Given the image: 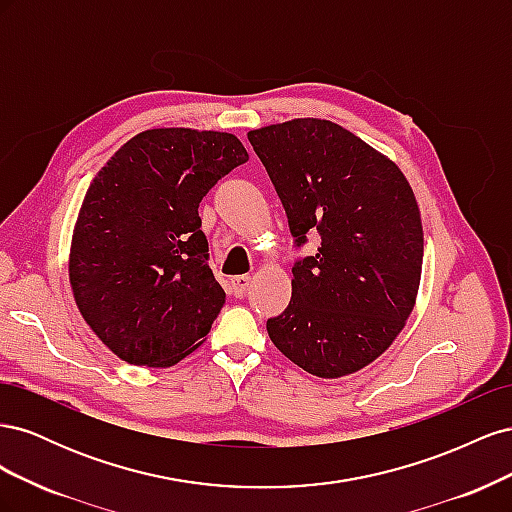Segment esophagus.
<instances>
[{
  "instance_id": "34e87169",
  "label": "esophagus",
  "mask_w": 512,
  "mask_h": 512,
  "mask_svg": "<svg viewBox=\"0 0 512 512\" xmlns=\"http://www.w3.org/2000/svg\"><path fill=\"white\" fill-rule=\"evenodd\" d=\"M250 282H252L250 275H235V277H230V290H232V294H235V297H243L247 286H250Z\"/></svg>"
}]
</instances>
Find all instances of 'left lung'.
I'll list each match as a JSON object with an SVG mask.
<instances>
[{
    "mask_svg": "<svg viewBox=\"0 0 512 512\" xmlns=\"http://www.w3.org/2000/svg\"><path fill=\"white\" fill-rule=\"evenodd\" d=\"M288 215L294 243L320 247L292 267V299L267 320L275 348L318 378H342L389 348L410 318L423 224L399 166L327 119L247 132Z\"/></svg>",
    "mask_w": 512,
    "mask_h": 512,
    "instance_id": "1",
    "label": "left lung"
}]
</instances>
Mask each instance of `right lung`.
I'll list each match as a JSON object with an SVG mask.
<instances>
[{
	"mask_svg": "<svg viewBox=\"0 0 512 512\" xmlns=\"http://www.w3.org/2000/svg\"><path fill=\"white\" fill-rule=\"evenodd\" d=\"M247 160L235 134L153 128L91 181L72 232L70 286L121 361L170 367L205 342L226 292L207 265L198 205Z\"/></svg>",
	"mask_w": 512,
	"mask_h": 512,
	"instance_id": "1",
	"label": "right lung"
}]
</instances>
